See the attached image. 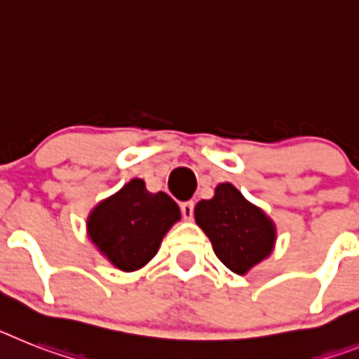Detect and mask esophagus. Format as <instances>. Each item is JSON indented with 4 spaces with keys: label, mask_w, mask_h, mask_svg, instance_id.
<instances>
[{
    "label": "esophagus",
    "mask_w": 359,
    "mask_h": 359,
    "mask_svg": "<svg viewBox=\"0 0 359 359\" xmlns=\"http://www.w3.org/2000/svg\"><path fill=\"white\" fill-rule=\"evenodd\" d=\"M194 208H195L194 201H188V203L180 204V212H182V217H184V219H191V217H194Z\"/></svg>",
    "instance_id": "34e87169"
}]
</instances>
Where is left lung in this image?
Instances as JSON below:
<instances>
[{
    "label": "left lung",
    "mask_w": 359,
    "mask_h": 359,
    "mask_svg": "<svg viewBox=\"0 0 359 359\" xmlns=\"http://www.w3.org/2000/svg\"><path fill=\"white\" fill-rule=\"evenodd\" d=\"M195 221L210 237L222 264L241 276L261 263L273 248L272 221L230 182L217 186L213 198L195 206Z\"/></svg>",
    "instance_id": "left-lung-1"
}]
</instances>
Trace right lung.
Here are the masks:
<instances>
[{
  "label": "right lung",
  "instance_id": "obj_1",
  "mask_svg": "<svg viewBox=\"0 0 359 359\" xmlns=\"http://www.w3.org/2000/svg\"><path fill=\"white\" fill-rule=\"evenodd\" d=\"M179 219L180 210L170 195L149 194L142 179H133L93 210L87 231L114 266L131 272L151 261Z\"/></svg>",
  "mask_w": 359,
  "mask_h": 359
}]
</instances>
